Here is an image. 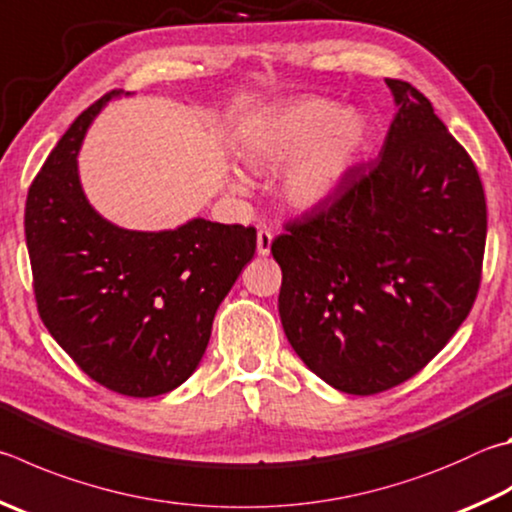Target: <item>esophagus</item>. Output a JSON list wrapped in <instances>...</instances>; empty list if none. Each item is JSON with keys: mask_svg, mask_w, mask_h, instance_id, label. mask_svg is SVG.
<instances>
[{"mask_svg": "<svg viewBox=\"0 0 512 512\" xmlns=\"http://www.w3.org/2000/svg\"><path fill=\"white\" fill-rule=\"evenodd\" d=\"M271 244H273V232L268 228H259L257 232V253L266 257L271 253Z\"/></svg>", "mask_w": 512, "mask_h": 512, "instance_id": "1", "label": "esophagus"}]
</instances>
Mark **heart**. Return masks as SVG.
Here are the masks:
<instances>
[{"label": "heart", "mask_w": 512, "mask_h": 512, "mask_svg": "<svg viewBox=\"0 0 512 512\" xmlns=\"http://www.w3.org/2000/svg\"><path fill=\"white\" fill-rule=\"evenodd\" d=\"M367 136V120L356 111L331 98L306 96L257 118L244 132L241 150L259 167L291 163L282 181L284 197L291 206L309 210L338 192Z\"/></svg>", "instance_id": "b5f03b06"}]
</instances>
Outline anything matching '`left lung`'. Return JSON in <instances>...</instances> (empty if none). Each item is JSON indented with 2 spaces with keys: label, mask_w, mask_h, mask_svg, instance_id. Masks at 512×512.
I'll return each instance as SVG.
<instances>
[{
  "label": "left lung",
  "mask_w": 512,
  "mask_h": 512,
  "mask_svg": "<svg viewBox=\"0 0 512 512\" xmlns=\"http://www.w3.org/2000/svg\"><path fill=\"white\" fill-rule=\"evenodd\" d=\"M385 82L398 111L378 161L271 244L288 342L356 396L405 383L448 345L475 304L488 228L470 154L421 91Z\"/></svg>",
  "instance_id": "left-lung-1"
}]
</instances>
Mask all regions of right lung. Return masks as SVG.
<instances>
[{"label": "right lung", "mask_w": 512, "mask_h": 512, "mask_svg": "<svg viewBox=\"0 0 512 512\" xmlns=\"http://www.w3.org/2000/svg\"><path fill=\"white\" fill-rule=\"evenodd\" d=\"M109 91L53 147L24 212L37 311L73 362L111 392L150 398L192 376L219 304L255 255L253 226L192 219L125 230L89 206L78 150Z\"/></svg>", "instance_id": "1"}]
</instances>
